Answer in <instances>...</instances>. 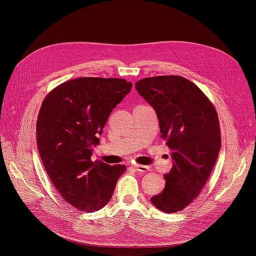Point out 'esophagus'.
<instances>
[{
    "instance_id": "obj_1",
    "label": "esophagus",
    "mask_w": 256,
    "mask_h": 256,
    "mask_svg": "<svg viewBox=\"0 0 256 256\" xmlns=\"http://www.w3.org/2000/svg\"><path fill=\"white\" fill-rule=\"evenodd\" d=\"M134 168H135L136 170H138V171H140V172H147L150 170V168L147 167V166H144V165H134Z\"/></svg>"
}]
</instances>
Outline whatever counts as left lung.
Masks as SVG:
<instances>
[{"label":"left lung","instance_id":"obj_1","mask_svg":"<svg viewBox=\"0 0 256 256\" xmlns=\"http://www.w3.org/2000/svg\"><path fill=\"white\" fill-rule=\"evenodd\" d=\"M135 86L156 111L171 150L164 190L150 200L164 212H180L202 191L216 164L221 148L217 112L202 91L180 76L146 78Z\"/></svg>","mask_w":256,"mask_h":256}]
</instances>
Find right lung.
Returning a JSON list of instances; mask_svg holds the SVG:
<instances>
[{"instance_id":"obj_1","label":"right lung","mask_w":256,"mask_h":256,"mask_svg":"<svg viewBox=\"0 0 256 256\" xmlns=\"http://www.w3.org/2000/svg\"><path fill=\"white\" fill-rule=\"evenodd\" d=\"M132 85L124 78H74L50 92L40 108L36 139L42 164L63 199L80 212L104 208L126 170L92 162L91 156L112 110Z\"/></svg>"}]
</instances>
